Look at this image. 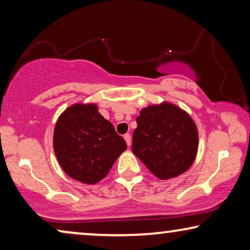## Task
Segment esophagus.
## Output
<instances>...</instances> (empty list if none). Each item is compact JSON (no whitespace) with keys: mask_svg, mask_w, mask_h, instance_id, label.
<instances>
[{"mask_svg":"<svg viewBox=\"0 0 250 250\" xmlns=\"http://www.w3.org/2000/svg\"><path fill=\"white\" fill-rule=\"evenodd\" d=\"M124 139H125L126 143H127V146H131V142H132V140H131V135H129L128 133H127V134H125V135H124Z\"/></svg>","mask_w":250,"mask_h":250,"instance_id":"34e87169","label":"esophagus"}]
</instances>
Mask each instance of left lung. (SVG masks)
Here are the masks:
<instances>
[{"label": "left lung", "instance_id": "obj_1", "mask_svg": "<svg viewBox=\"0 0 250 250\" xmlns=\"http://www.w3.org/2000/svg\"><path fill=\"white\" fill-rule=\"evenodd\" d=\"M136 124L132 150L150 172L167 180L189 169L197 155L198 131L186 111L166 102L149 105Z\"/></svg>", "mask_w": 250, "mask_h": 250}]
</instances>
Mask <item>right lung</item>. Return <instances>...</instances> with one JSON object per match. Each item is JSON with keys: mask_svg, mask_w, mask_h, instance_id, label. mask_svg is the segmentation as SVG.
<instances>
[{"mask_svg": "<svg viewBox=\"0 0 250 250\" xmlns=\"http://www.w3.org/2000/svg\"><path fill=\"white\" fill-rule=\"evenodd\" d=\"M53 148L60 166L82 183L94 184L107 175L127 146L95 104H74L58 119Z\"/></svg>", "mask_w": 250, "mask_h": 250, "instance_id": "obj_1", "label": "right lung"}]
</instances>
